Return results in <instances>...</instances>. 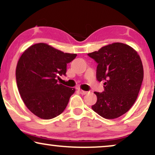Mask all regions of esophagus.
<instances>
[{
  "label": "esophagus",
  "instance_id": "1",
  "mask_svg": "<svg viewBox=\"0 0 155 155\" xmlns=\"http://www.w3.org/2000/svg\"><path fill=\"white\" fill-rule=\"evenodd\" d=\"M79 91L81 94H83V95H85V94H87V91H84V90H81L80 89H79Z\"/></svg>",
  "mask_w": 155,
  "mask_h": 155
}]
</instances>
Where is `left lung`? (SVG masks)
<instances>
[{
	"label": "left lung",
	"mask_w": 155,
	"mask_h": 155,
	"mask_svg": "<svg viewBox=\"0 0 155 155\" xmlns=\"http://www.w3.org/2000/svg\"><path fill=\"white\" fill-rule=\"evenodd\" d=\"M98 64L97 79L104 80V91H95L97 101L91 107L105 119H116L134 104L144 78L140 56L132 47L113 43L88 54Z\"/></svg>",
	"instance_id": "obj_1"
}]
</instances>
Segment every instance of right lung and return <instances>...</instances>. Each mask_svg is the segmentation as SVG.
<instances>
[{"instance_id": "add662e5", "label": "right lung", "mask_w": 155, "mask_h": 155, "mask_svg": "<svg viewBox=\"0 0 155 155\" xmlns=\"http://www.w3.org/2000/svg\"><path fill=\"white\" fill-rule=\"evenodd\" d=\"M76 56L45 43L32 45L21 56L15 71L18 89L27 108L39 118L53 119L66 109L76 89L56 79L66 75L67 64Z\"/></svg>"}]
</instances>
